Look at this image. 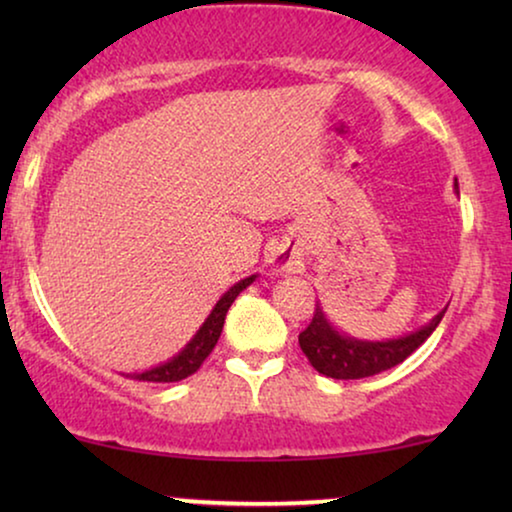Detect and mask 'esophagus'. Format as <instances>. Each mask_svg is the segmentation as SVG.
I'll return each instance as SVG.
<instances>
[{
    "label": "esophagus",
    "mask_w": 512,
    "mask_h": 512,
    "mask_svg": "<svg viewBox=\"0 0 512 512\" xmlns=\"http://www.w3.org/2000/svg\"><path fill=\"white\" fill-rule=\"evenodd\" d=\"M277 268H282V270L289 268V261H286V258L282 256V258H279V261H277Z\"/></svg>",
    "instance_id": "esophagus-1"
}]
</instances>
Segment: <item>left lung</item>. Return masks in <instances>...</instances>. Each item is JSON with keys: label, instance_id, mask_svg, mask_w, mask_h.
Listing matches in <instances>:
<instances>
[{"label": "left lung", "instance_id": "obj_1", "mask_svg": "<svg viewBox=\"0 0 512 512\" xmlns=\"http://www.w3.org/2000/svg\"><path fill=\"white\" fill-rule=\"evenodd\" d=\"M447 310V307H445ZM445 310L438 312L429 324L419 328V331L403 335L396 340L368 342L356 340L349 335L335 331V326L326 319L324 310L317 303L314 307V317L310 326L298 335L300 349L312 363L314 370L321 375L333 377V380H361L398 366V363L408 359L429 335L436 331L440 319L445 317Z\"/></svg>", "mask_w": 512, "mask_h": 512}]
</instances>
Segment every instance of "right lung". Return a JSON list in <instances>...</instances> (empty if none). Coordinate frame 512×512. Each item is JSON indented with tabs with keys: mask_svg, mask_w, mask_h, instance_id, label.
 <instances>
[{
	"mask_svg": "<svg viewBox=\"0 0 512 512\" xmlns=\"http://www.w3.org/2000/svg\"><path fill=\"white\" fill-rule=\"evenodd\" d=\"M256 275H251L247 279H240V282L230 286V289L223 293L219 303L214 305V310L209 317L205 319V324L200 326V331L193 335V340L181 349L177 356H172L170 361L160 363V366L144 370V373H130L125 377H132V380L139 382H179L186 380L188 375H193L195 370L202 366V361L212 354V349L219 342V335L223 331V321H226V312L230 310V305L235 303V298L247 289V286L254 282Z\"/></svg>",
	"mask_w": 512,
	"mask_h": 512,
	"instance_id": "right-lung-1",
	"label": "right lung"
}]
</instances>
